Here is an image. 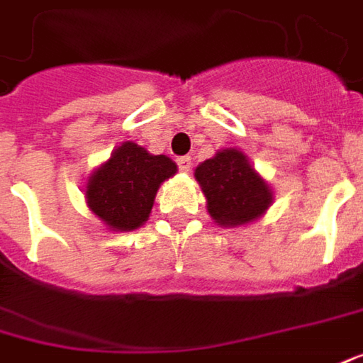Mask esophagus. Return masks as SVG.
Instances as JSON below:
<instances>
[{"mask_svg": "<svg viewBox=\"0 0 363 363\" xmlns=\"http://www.w3.org/2000/svg\"><path fill=\"white\" fill-rule=\"evenodd\" d=\"M177 164H179V171L189 172L192 169V159L191 157H179V159H177Z\"/></svg>", "mask_w": 363, "mask_h": 363, "instance_id": "esophagus-1", "label": "esophagus"}]
</instances>
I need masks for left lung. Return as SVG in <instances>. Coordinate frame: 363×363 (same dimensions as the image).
Instances as JSON below:
<instances>
[{
  "label": "left lung",
  "mask_w": 363,
  "mask_h": 363,
  "mask_svg": "<svg viewBox=\"0 0 363 363\" xmlns=\"http://www.w3.org/2000/svg\"><path fill=\"white\" fill-rule=\"evenodd\" d=\"M196 181L208 202V213L223 226L252 223L272 202V192L240 150L224 149L196 167Z\"/></svg>",
  "instance_id": "8db88e82"
}]
</instances>
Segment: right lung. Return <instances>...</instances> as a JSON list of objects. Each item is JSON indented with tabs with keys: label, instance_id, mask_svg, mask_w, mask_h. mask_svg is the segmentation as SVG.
<instances>
[{
	"label": "right lung",
	"instance_id": "add662e5",
	"mask_svg": "<svg viewBox=\"0 0 363 363\" xmlns=\"http://www.w3.org/2000/svg\"><path fill=\"white\" fill-rule=\"evenodd\" d=\"M177 172L164 155H150L135 143H123L87 182L89 208L115 230H135L149 218L162 181Z\"/></svg>",
	"mask_w": 363,
	"mask_h": 363
}]
</instances>
